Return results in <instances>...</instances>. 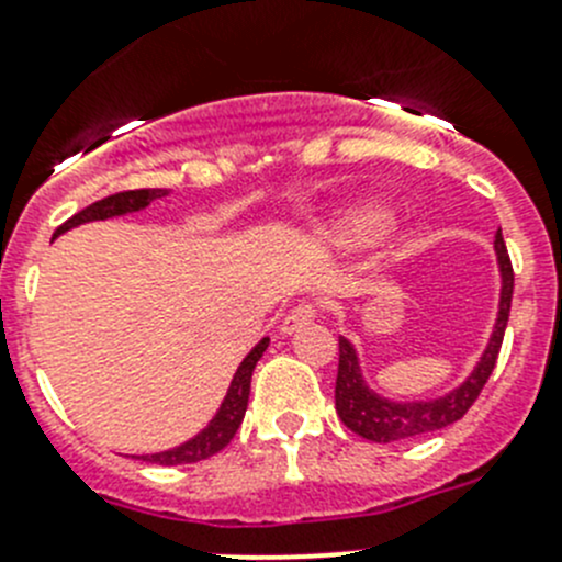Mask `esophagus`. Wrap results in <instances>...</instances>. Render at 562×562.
Here are the masks:
<instances>
[{"instance_id": "1", "label": "esophagus", "mask_w": 562, "mask_h": 562, "mask_svg": "<svg viewBox=\"0 0 562 562\" xmlns=\"http://www.w3.org/2000/svg\"><path fill=\"white\" fill-rule=\"evenodd\" d=\"M315 315H318V310H315L313 302L296 304V307L288 310V315H285V318H282L280 331H282V335H291V331L302 329L304 324H310V321H315Z\"/></svg>"}]
</instances>
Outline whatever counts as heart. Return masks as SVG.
<instances>
[{"label":"heart","instance_id":"b5f03b06","mask_svg":"<svg viewBox=\"0 0 562 562\" xmlns=\"http://www.w3.org/2000/svg\"><path fill=\"white\" fill-rule=\"evenodd\" d=\"M386 227V211L375 209V205H362L357 211H348L340 222L335 225V238L342 244H362L379 236Z\"/></svg>","mask_w":562,"mask_h":562}]
</instances>
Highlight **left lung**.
<instances>
[{
	"label": "left lung",
	"instance_id": "obj_1",
	"mask_svg": "<svg viewBox=\"0 0 562 562\" xmlns=\"http://www.w3.org/2000/svg\"><path fill=\"white\" fill-rule=\"evenodd\" d=\"M494 249H497L499 271H503L499 315H497V324H494L486 353L481 357L477 368L472 370L470 379H467L459 390L450 392V395L439 397V401H426V403L384 401V397H379L375 392H370L368 386H364L353 346L346 340V337H340V364H337L335 408H337V417L346 423V428H351V431L359 434L362 439H370V442H397V439L439 431V428L450 426V423H456V419H461L467 412H470V406L477 401L483 386H486L494 364H497L499 348H503L505 326H508L510 299H514V266H510L508 247H505L503 241V231H497Z\"/></svg>",
	"mask_w": 562,
	"mask_h": 562
}]
</instances>
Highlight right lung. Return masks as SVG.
Returning a JSON list of instances; mask_svg holds the SVG:
<instances>
[{
	"instance_id": "1",
	"label": "right lung",
	"mask_w": 562,
	"mask_h": 562,
	"mask_svg": "<svg viewBox=\"0 0 562 562\" xmlns=\"http://www.w3.org/2000/svg\"><path fill=\"white\" fill-rule=\"evenodd\" d=\"M165 194H167V189H128V192L109 194V198L87 205L85 211H79V214L70 216L68 222H63L54 236H59V233L70 231V227H76V225H85V222L109 220V216H120V214H128V211H139V209H145V205L154 203L156 198H165ZM266 346H269V340L263 337V340H260L258 346L247 353V359L238 364L236 375H233L231 390H227L225 403H222V408L216 412V417L211 419V426L205 428V431H200L198 437L189 439V442L181 445V448L165 450V453L143 456V459L154 461V464H161V467H178V464H194V461H203V459H209V456L220 453L222 448H227V442L236 437L238 426H241L244 412H247L249 381H252V370H255V364H258V359L263 357Z\"/></svg>"
}]
</instances>
